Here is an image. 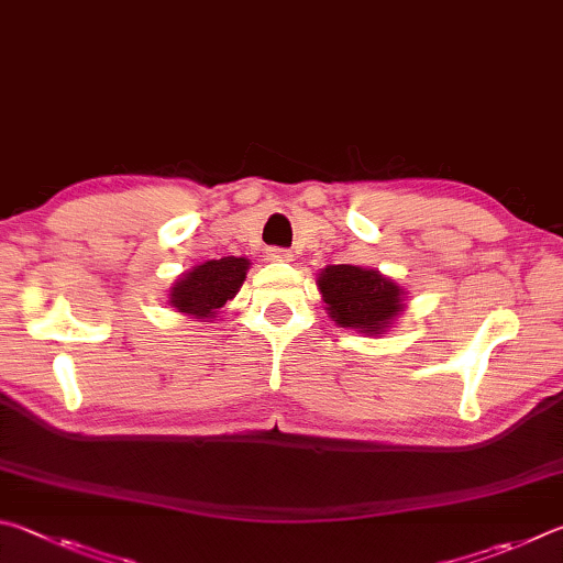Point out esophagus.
Listing matches in <instances>:
<instances>
[{"mask_svg": "<svg viewBox=\"0 0 563 563\" xmlns=\"http://www.w3.org/2000/svg\"><path fill=\"white\" fill-rule=\"evenodd\" d=\"M291 252L289 250H282V246H269L266 250V260L269 262H291Z\"/></svg>", "mask_w": 563, "mask_h": 563, "instance_id": "1", "label": "esophagus"}]
</instances>
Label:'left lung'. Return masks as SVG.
<instances>
[{
    "label": "left lung",
    "instance_id": "1",
    "mask_svg": "<svg viewBox=\"0 0 563 563\" xmlns=\"http://www.w3.org/2000/svg\"><path fill=\"white\" fill-rule=\"evenodd\" d=\"M317 287L336 327L358 329L368 336L386 331L406 309V291L388 276L363 266L331 264L321 269Z\"/></svg>",
    "mask_w": 563,
    "mask_h": 563
}]
</instances>
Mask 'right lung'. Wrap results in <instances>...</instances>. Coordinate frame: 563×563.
Instances as JSON below:
<instances>
[{"label": "right lung", "mask_w": 563, "mask_h": 563, "mask_svg": "<svg viewBox=\"0 0 563 563\" xmlns=\"http://www.w3.org/2000/svg\"><path fill=\"white\" fill-rule=\"evenodd\" d=\"M250 260L244 256H222L197 264L183 274L170 289V307L190 319H212L217 309L234 299L246 279Z\"/></svg>", "instance_id": "1"}]
</instances>
